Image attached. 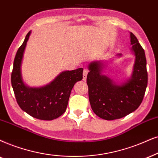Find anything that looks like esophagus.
<instances>
[{
    "instance_id": "34e87169",
    "label": "esophagus",
    "mask_w": 158,
    "mask_h": 158,
    "mask_svg": "<svg viewBox=\"0 0 158 158\" xmlns=\"http://www.w3.org/2000/svg\"><path fill=\"white\" fill-rule=\"evenodd\" d=\"M87 73H88V70L87 69H85L83 71V80H86L87 79Z\"/></svg>"
}]
</instances>
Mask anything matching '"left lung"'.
Instances as JSON below:
<instances>
[{"label":"left lung","mask_w":158,"mask_h":158,"mask_svg":"<svg viewBox=\"0 0 158 158\" xmlns=\"http://www.w3.org/2000/svg\"><path fill=\"white\" fill-rule=\"evenodd\" d=\"M131 33V50L135 55L131 77L120 85L103 75V60L92 62L87 77L89 100L97 116L106 120H114L132 113L139 108L144 96L148 76L144 50L137 38ZM117 56L122 54H117Z\"/></svg>","instance_id":"left-lung-1"}]
</instances>
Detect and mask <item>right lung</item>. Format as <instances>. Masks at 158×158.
<instances>
[{"label":"right lung","instance_id":"right-lung-1","mask_svg":"<svg viewBox=\"0 0 158 158\" xmlns=\"http://www.w3.org/2000/svg\"><path fill=\"white\" fill-rule=\"evenodd\" d=\"M29 31L23 44L18 49L14 60L11 73V85L18 105L29 115L41 120H52L66 110L73 85L82 79L83 69L65 71L52 81L41 87H30L23 82L21 65Z\"/></svg>","mask_w":158,"mask_h":158}]
</instances>
